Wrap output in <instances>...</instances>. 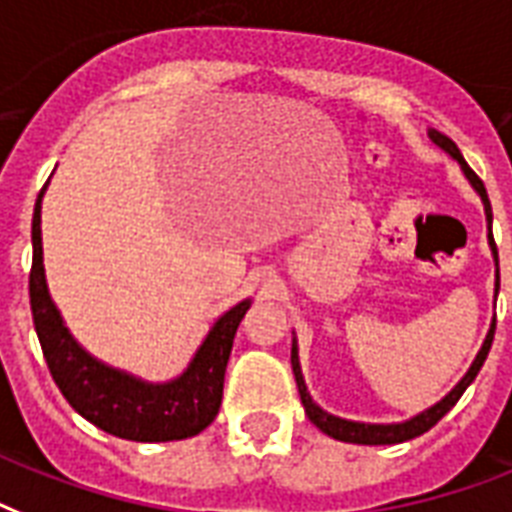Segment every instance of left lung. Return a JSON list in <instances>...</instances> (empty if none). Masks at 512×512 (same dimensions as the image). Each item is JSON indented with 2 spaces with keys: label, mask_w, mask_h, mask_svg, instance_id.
Here are the masks:
<instances>
[{
  "label": "left lung",
  "mask_w": 512,
  "mask_h": 512,
  "mask_svg": "<svg viewBox=\"0 0 512 512\" xmlns=\"http://www.w3.org/2000/svg\"><path fill=\"white\" fill-rule=\"evenodd\" d=\"M430 138H433L435 144L441 146V149H446V152H449L451 157H454V160L462 165L465 176L470 178V184L475 186V192L481 194L483 208H486V219H489V224H491V202H489V194H486V186H483L481 178L475 176V170L467 165L465 157H462V152L457 149V144H454L449 136L438 133V130H430ZM489 243H491V251H494V261H497V267H499L497 243H494L491 232H489ZM497 291H499V269H497ZM494 328H497V323H491L489 336H486V342H483L481 352H478V358H475V363L470 366V371L465 374V379H462V382H459L457 387H454V390H451L449 395L441 400V403H435L433 408H427V411H422L419 417L408 419V422H403V425H360V422H347V419L331 417V414H326L323 408L315 406V403H312V398H310V392H307V384H304V376H301L299 355H296V344H293V347H291V366H293V376H296V387H299L301 403H304V411H307V417H310L312 425L320 427L323 433L331 435V438H336V441L363 443V446H390V443L411 441V438H417V435L427 433L430 427L438 425V422H441V419L449 414L451 406H454V403L462 398V392L467 390V384L473 382L475 376H478V371H481V366H483V360H486V355H489L491 342H494Z\"/></svg>",
  "instance_id": "1"
}]
</instances>
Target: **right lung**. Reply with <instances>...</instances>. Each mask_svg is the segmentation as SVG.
I'll return each mask as SVG.
<instances>
[{
	"label": "right lung",
	"mask_w": 512,
	"mask_h": 512,
	"mask_svg": "<svg viewBox=\"0 0 512 512\" xmlns=\"http://www.w3.org/2000/svg\"><path fill=\"white\" fill-rule=\"evenodd\" d=\"M42 192L37 197L34 221H31L34 259H31L29 296L42 355L63 398L69 400V406L87 422L125 441H181V438L202 433L219 414L229 352H232L237 326L251 304L243 301L232 307L224 318H219V323L213 326L208 339L194 355L192 366L186 368V374L176 382L144 384L98 363L71 339L47 293L45 267H42V229H39Z\"/></svg>",
	"instance_id": "add662e5"
}]
</instances>
